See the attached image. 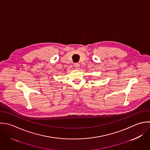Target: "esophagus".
Returning <instances> with one entry per match:
<instances>
[{
    "mask_svg": "<svg viewBox=\"0 0 150 150\" xmlns=\"http://www.w3.org/2000/svg\"><path fill=\"white\" fill-rule=\"evenodd\" d=\"M79 67H80V64H79L76 63V64H75V68L76 69H78L79 68Z\"/></svg>",
    "mask_w": 150,
    "mask_h": 150,
    "instance_id": "esophagus-1",
    "label": "esophagus"
}]
</instances>
